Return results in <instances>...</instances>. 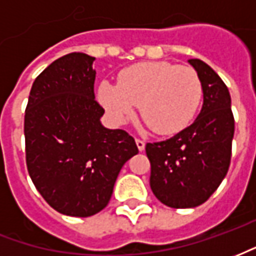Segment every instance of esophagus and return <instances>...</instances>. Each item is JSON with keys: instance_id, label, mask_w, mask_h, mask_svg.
<instances>
[{"instance_id": "1", "label": "esophagus", "mask_w": 256, "mask_h": 256, "mask_svg": "<svg viewBox=\"0 0 256 256\" xmlns=\"http://www.w3.org/2000/svg\"><path fill=\"white\" fill-rule=\"evenodd\" d=\"M136 144H137V148L140 150H145V141L141 138H136Z\"/></svg>"}]
</instances>
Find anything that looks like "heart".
<instances>
[{
	"instance_id": "b5f03b06",
	"label": "heart",
	"mask_w": 256,
	"mask_h": 256,
	"mask_svg": "<svg viewBox=\"0 0 256 256\" xmlns=\"http://www.w3.org/2000/svg\"><path fill=\"white\" fill-rule=\"evenodd\" d=\"M203 97L198 72L188 66L144 62L124 68L118 84L102 80L98 100L116 122L133 116L136 106L148 128L158 134H174L188 126Z\"/></svg>"
}]
</instances>
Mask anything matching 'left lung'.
<instances>
[{
    "instance_id": "left-lung-1",
    "label": "left lung",
    "mask_w": 256,
    "mask_h": 256,
    "mask_svg": "<svg viewBox=\"0 0 256 256\" xmlns=\"http://www.w3.org/2000/svg\"><path fill=\"white\" fill-rule=\"evenodd\" d=\"M203 84V106L194 122L174 137L145 146L150 189L172 208L198 207L216 190L229 170L234 118L229 90L208 64L190 58Z\"/></svg>"
}]
</instances>
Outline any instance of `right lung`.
<instances>
[{
  "mask_svg": "<svg viewBox=\"0 0 256 256\" xmlns=\"http://www.w3.org/2000/svg\"><path fill=\"white\" fill-rule=\"evenodd\" d=\"M94 58L68 53L34 80L24 115L26 163L46 203L70 216L106 207L123 164L138 154L124 130L104 128Z\"/></svg>",
  "mask_w": 256,
  "mask_h": 256,
  "instance_id": "obj_1",
  "label": "right lung"
}]
</instances>
